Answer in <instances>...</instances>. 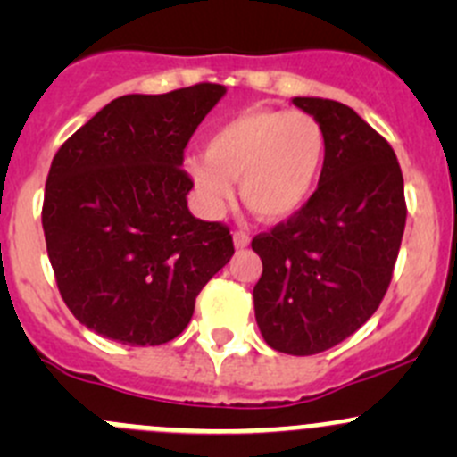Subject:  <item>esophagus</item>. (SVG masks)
<instances>
[{"label": "esophagus", "mask_w": 457, "mask_h": 457, "mask_svg": "<svg viewBox=\"0 0 457 457\" xmlns=\"http://www.w3.org/2000/svg\"><path fill=\"white\" fill-rule=\"evenodd\" d=\"M234 245H237L238 250L250 245V234L243 232V229H237V232H234Z\"/></svg>", "instance_id": "1"}]
</instances>
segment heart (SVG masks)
Masks as SVG:
<instances>
[{
	"instance_id": "1",
	"label": "heart",
	"mask_w": 457,
	"mask_h": 457,
	"mask_svg": "<svg viewBox=\"0 0 457 457\" xmlns=\"http://www.w3.org/2000/svg\"><path fill=\"white\" fill-rule=\"evenodd\" d=\"M327 159V132L298 110H245L207 135L205 156L186 161L187 174L212 212L241 199L265 220L296 214L314 195Z\"/></svg>"
}]
</instances>
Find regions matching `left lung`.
Here are the masks:
<instances>
[{"label": "left lung", "instance_id": "8db88e82", "mask_svg": "<svg viewBox=\"0 0 457 457\" xmlns=\"http://www.w3.org/2000/svg\"><path fill=\"white\" fill-rule=\"evenodd\" d=\"M294 104L325 128L327 159L312 199L252 241L262 261L254 312L271 349L312 356L343 343L380 307L407 203L394 147L370 123L338 101Z\"/></svg>", "mask_w": 457, "mask_h": 457}]
</instances>
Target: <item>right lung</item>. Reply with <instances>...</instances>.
<instances>
[{
	"instance_id": "add662e5",
	"label": "right lung",
	"mask_w": 457,
	"mask_h": 457,
	"mask_svg": "<svg viewBox=\"0 0 457 457\" xmlns=\"http://www.w3.org/2000/svg\"><path fill=\"white\" fill-rule=\"evenodd\" d=\"M219 84L110 101L54 154L41 225L59 294L87 329L132 347L177 338L234 254L228 225L195 219L181 168Z\"/></svg>"
}]
</instances>
